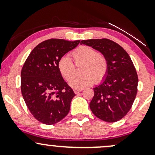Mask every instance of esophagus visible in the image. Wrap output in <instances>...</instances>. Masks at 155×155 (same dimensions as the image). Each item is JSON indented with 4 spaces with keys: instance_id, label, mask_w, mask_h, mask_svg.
<instances>
[{
    "instance_id": "obj_1",
    "label": "esophagus",
    "mask_w": 155,
    "mask_h": 155,
    "mask_svg": "<svg viewBox=\"0 0 155 155\" xmlns=\"http://www.w3.org/2000/svg\"><path fill=\"white\" fill-rule=\"evenodd\" d=\"M81 91H82V89H75V90H74V92L75 94L79 93Z\"/></svg>"
}]
</instances>
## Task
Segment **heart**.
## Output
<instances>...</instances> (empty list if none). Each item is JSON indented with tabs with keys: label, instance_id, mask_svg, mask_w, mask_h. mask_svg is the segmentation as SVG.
Here are the masks:
<instances>
[{
	"label": "heart",
	"instance_id": "1",
	"mask_svg": "<svg viewBox=\"0 0 155 155\" xmlns=\"http://www.w3.org/2000/svg\"><path fill=\"white\" fill-rule=\"evenodd\" d=\"M76 65L82 63L81 75L71 76L75 71L74 63L68 56H64L58 62V69L62 76L68 81L69 86L74 89H81L94 82L104 79L108 71V61L104 54H99L94 48L81 46L71 53Z\"/></svg>",
	"mask_w": 155,
	"mask_h": 155
}]
</instances>
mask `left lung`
<instances>
[{"label": "left lung", "instance_id": "8db88e82", "mask_svg": "<svg viewBox=\"0 0 155 155\" xmlns=\"http://www.w3.org/2000/svg\"><path fill=\"white\" fill-rule=\"evenodd\" d=\"M81 44L100 51L108 61V71L94 90L90 108L97 118L108 122L121 120L130 111L137 94L138 75L127 51L107 38L82 40Z\"/></svg>", "mask_w": 155, "mask_h": 155}]
</instances>
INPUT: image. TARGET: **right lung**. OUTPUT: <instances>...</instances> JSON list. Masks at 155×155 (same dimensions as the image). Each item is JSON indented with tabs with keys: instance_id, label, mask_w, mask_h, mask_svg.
<instances>
[{
	"instance_id": "add662e5",
	"label": "right lung",
	"mask_w": 155,
	"mask_h": 155,
	"mask_svg": "<svg viewBox=\"0 0 155 155\" xmlns=\"http://www.w3.org/2000/svg\"><path fill=\"white\" fill-rule=\"evenodd\" d=\"M80 41L51 38L37 45L21 71V91L33 116L40 122L53 124L66 117L74 91L58 69L60 58L76 48Z\"/></svg>"
}]
</instances>
